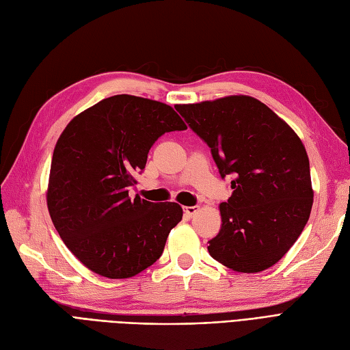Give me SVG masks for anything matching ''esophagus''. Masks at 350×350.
Here are the masks:
<instances>
[{
    "label": "esophagus",
    "mask_w": 350,
    "mask_h": 350,
    "mask_svg": "<svg viewBox=\"0 0 350 350\" xmlns=\"http://www.w3.org/2000/svg\"><path fill=\"white\" fill-rule=\"evenodd\" d=\"M198 211V206H185L184 207V213L188 216H193Z\"/></svg>",
    "instance_id": "obj_1"
}]
</instances>
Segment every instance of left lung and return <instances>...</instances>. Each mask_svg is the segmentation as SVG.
<instances>
[{
	"label": "left lung",
	"mask_w": 350,
	"mask_h": 350,
	"mask_svg": "<svg viewBox=\"0 0 350 350\" xmlns=\"http://www.w3.org/2000/svg\"><path fill=\"white\" fill-rule=\"evenodd\" d=\"M204 143L232 194L219 204L222 225L211 256L237 272L265 271L284 256L314 203L309 159L297 134L249 96L176 105Z\"/></svg>",
	"instance_id": "1"
}]
</instances>
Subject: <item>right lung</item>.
Wrapping results in <instances>:
<instances>
[{"label": "right lung", "mask_w": 350, "mask_h": 350, "mask_svg": "<svg viewBox=\"0 0 350 350\" xmlns=\"http://www.w3.org/2000/svg\"><path fill=\"white\" fill-rule=\"evenodd\" d=\"M184 129L171 106L120 94L83 110L62 132L46 206L64 244L92 272L129 278L162 256L183 207L131 197L129 187L154 141Z\"/></svg>", "instance_id": "right-lung-1"}]
</instances>
